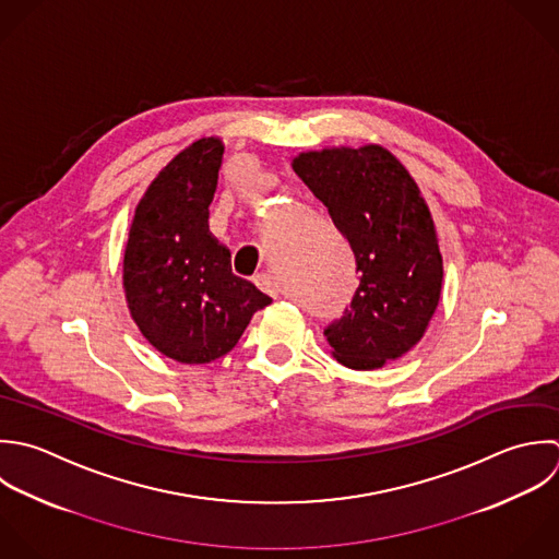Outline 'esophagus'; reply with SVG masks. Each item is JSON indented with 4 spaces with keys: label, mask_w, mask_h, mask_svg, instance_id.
I'll return each mask as SVG.
<instances>
[{
    "label": "esophagus",
    "mask_w": 559,
    "mask_h": 559,
    "mask_svg": "<svg viewBox=\"0 0 559 559\" xmlns=\"http://www.w3.org/2000/svg\"><path fill=\"white\" fill-rule=\"evenodd\" d=\"M254 285H257L261 292L270 294V296H278V283H276V278H274L272 274H257V276H254Z\"/></svg>",
    "instance_id": "1"
}]
</instances>
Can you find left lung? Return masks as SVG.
<instances>
[{
	"instance_id": "8db88e82",
	"label": "left lung",
	"mask_w": 559,
	"mask_h": 559,
	"mask_svg": "<svg viewBox=\"0 0 559 559\" xmlns=\"http://www.w3.org/2000/svg\"><path fill=\"white\" fill-rule=\"evenodd\" d=\"M294 171L348 239L359 287L324 337L353 370H377L427 333L442 294L438 230L420 187L383 145L300 152Z\"/></svg>"
}]
</instances>
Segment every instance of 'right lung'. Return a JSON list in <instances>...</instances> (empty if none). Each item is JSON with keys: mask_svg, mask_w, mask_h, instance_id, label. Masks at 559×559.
Instances as JSON below:
<instances>
[{"mask_svg": "<svg viewBox=\"0 0 559 559\" xmlns=\"http://www.w3.org/2000/svg\"><path fill=\"white\" fill-rule=\"evenodd\" d=\"M224 143L202 136L178 152L134 209L123 250V294L141 335L178 364H209L235 348L272 302L233 274L209 230Z\"/></svg>", "mask_w": 559, "mask_h": 559, "instance_id": "right-lung-1", "label": "right lung"}]
</instances>
